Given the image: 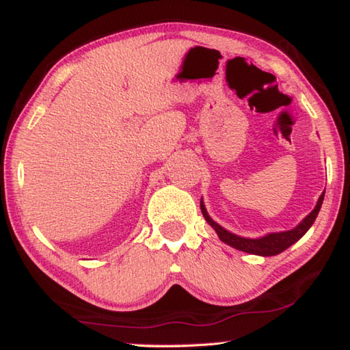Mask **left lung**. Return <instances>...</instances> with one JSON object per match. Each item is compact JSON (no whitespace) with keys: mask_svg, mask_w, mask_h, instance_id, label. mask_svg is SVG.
<instances>
[{"mask_svg":"<svg viewBox=\"0 0 350 350\" xmlns=\"http://www.w3.org/2000/svg\"><path fill=\"white\" fill-rule=\"evenodd\" d=\"M323 200H324V193L319 196L317 206L310 211V215H307L303 219V222H299V225H296L293 230H288V232H280V233H269L258 239L241 238V236L230 233L228 230L221 227V225L216 224L208 216V213H206L202 200H200V210H202L205 221L208 222L213 228H215V232L217 233L219 239L225 242L227 245H232L233 248H236V250L258 254V256H275V254H280L281 252L286 250V248L295 244L296 241H299L307 233V230H309L312 227V224L315 222L319 208H321V205H323Z\"/></svg>","mask_w":350,"mask_h":350,"instance_id":"1","label":"left lung"}]
</instances>
